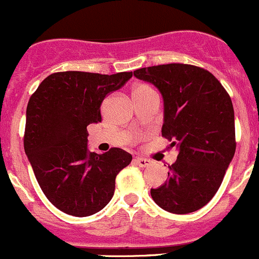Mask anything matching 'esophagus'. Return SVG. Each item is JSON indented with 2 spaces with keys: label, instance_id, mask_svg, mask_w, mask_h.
Returning a JSON list of instances; mask_svg holds the SVG:
<instances>
[{
  "label": "esophagus",
  "instance_id": "1",
  "mask_svg": "<svg viewBox=\"0 0 259 259\" xmlns=\"http://www.w3.org/2000/svg\"><path fill=\"white\" fill-rule=\"evenodd\" d=\"M135 161H137L138 165L142 166V168H148V166L151 165V163H153V161H151L150 159L142 158V156H138V158L135 159Z\"/></svg>",
  "mask_w": 259,
  "mask_h": 259
}]
</instances>
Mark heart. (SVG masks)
Segmentation results:
<instances>
[{"label":"heart","mask_w":259,"mask_h":259,"mask_svg":"<svg viewBox=\"0 0 259 259\" xmlns=\"http://www.w3.org/2000/svg\"><path fill=\"white\" fill-rule=\"evenodd\" d=\"M154 90L146 83H138L133 88V98H142V96H146L149 94H153Z\"/></svg>","instance_id":"obj_1"}]
</instances>
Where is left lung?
Wrapping results in <instances>:
<instances>
[{
  "instance_id": "1",
  "label": "left lung",
  "mask_w": 259,
  "mask_h": 259,
  "mask_svg": "<svg viewBox=\"0 0 259 259\" xmlns=\"http://www.w3.org/2000/svg\"><path fill=\"white\" fill-rule=\"evenodd\" d=\"M164 100L161 135L177 146L165 184L151 189L154 202L176 214L204 207L223 182L236 153L234 110L231 96L213 74L187 64L135 70Z\"/></svg>"
}]
</instances>
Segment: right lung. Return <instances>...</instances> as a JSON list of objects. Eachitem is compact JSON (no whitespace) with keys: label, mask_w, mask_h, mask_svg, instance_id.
I'll use <instances>...</instances> for the list:
<instances>
[{"label":"right lung","mask_w":259,"mask_h":259,"mask_svg":"<svg viewBox=\"0 0 259 259\" xmlns=\"http://www.w3.org/2000/svg\"><path fill=\"white\" fill-rule=\"evenodd\" d=\"M132 76V71L55 72L28 100L25 153L44 194L64 213L88 217L103 209L113 198L116 176L132 163V154L120 148L89 151L86 129L101 121L106 95Z\"/></svg>","instance_id":"obj_1"}]
</instances>
